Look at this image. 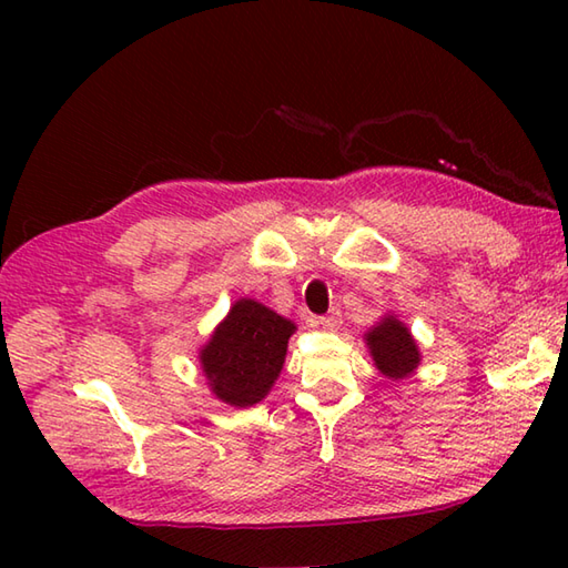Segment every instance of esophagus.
<instances>
[{
    "label": "esophagus",
    "mask_w": 568,
    "mask_h": 568,
    "mask_svg": "<svg viewBox=\"0 0 568 568\" xmlns=\"http://www.w3.org/2000/svg\"><path fill=\"white\" fill-rule=\"evenodd\" d=\"M339 324H342V312L339 310H332L329 315L317 317V327H322V329H336Z\"/></svg>",
    "instance_id": "obj_1"
}]
</instances>
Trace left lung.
I'll return each mask as SVG.
<instances>
[{
    "label": "left lung",
    "mask_w": 568,
    "mask_h": 568,
    "mask_svg": "<svg viewBox=\"0 0 568 568\" xmlns=\"http://www.w3.org/2000/svg\"><path fill=\"white\" fill-rule=\"evenodd\" d=\"M371 356L388 378H405L419 364V352L407 327L395 317H385L366 334Z\"/></svg>",
    "instance_id": "obj_1"
}]
</instances>
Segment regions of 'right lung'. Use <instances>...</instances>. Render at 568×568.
Wrapping results in <instances>:
<instances>
[{"label":"right lung","instance_id":"obj_1","mask_svg":"<svg viewBox=\"0 0 568 568\" xmlns=\"http://www.w3.org/2000/svg\"><path fill=\"white\" fill-rule=\"evenodd\" d=\"M295 324L253 300H239L202 348L214 395L234 407L256 405L283 368Z\"/></svg>","mask_w":568,"mask_h":568}]
</instances>
